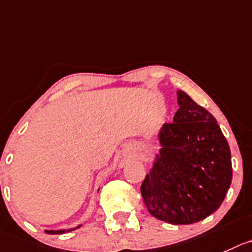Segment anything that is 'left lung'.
I'll return each mask as SVG.
<instances>
[{
	"label": "left lung",
	"instance_id": "1",
	"mask_svg": "<svg viewBox=\"0 0 252 252\" xmlns=\"http://www.w3.org/2000/svg\"><path fill=\"white\" fill-rule=\"evenodd\" d=\"M173 122L158 132L159 152L141 186L151 215L174 225L198 222L224 202L232 179L231 153L215 117L177 92Z\"/></svg>",
	"mask_w": 252,
	"mask_h": 252
}]
</instances>
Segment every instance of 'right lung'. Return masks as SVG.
Listing matches in <instances>:
<instances>
[{
  "label": "right lung",
  "instance_id": "add662e5",
  "mask_svg": "<svg viewBox=\"0 0 252 252\" xmlns=\"http://www.w3.org/2000/svg\"><path fill=\"white\" fill-rule=\"evenodd\" d=\"M80 226L81 225H79V226L74 227V229H68V230H45V232H47V234H53V235H54V234H64V232H69V231H73V230L75 229H79Z\"/></svg>",
  "mask_w": 252,
  "mask_h": 252
}]
</instances>
